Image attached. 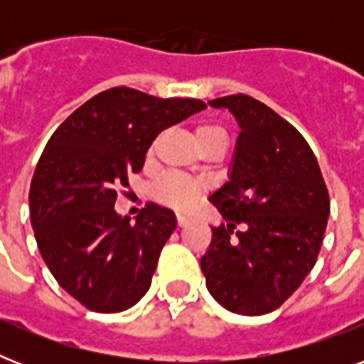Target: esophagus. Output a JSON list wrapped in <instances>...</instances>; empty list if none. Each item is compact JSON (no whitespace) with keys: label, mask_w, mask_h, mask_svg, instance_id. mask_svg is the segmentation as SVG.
I'll return each mask as SVG.
<instances>
[{"label":"esophagus","mask_w":364,"mask_h":364,"mask_svg":"<svg viewBox=\"0 0 364 364\" xmlns=\"http://www.w3.org/2000/svg\"><path fill=\"white\" fill-rule=\"evenodd\" d=\"M176 219H177V227H185V225H187V217L183 215V213H176Z\"/></svg>","instance_id":"esophagus-1"}]
</instances>
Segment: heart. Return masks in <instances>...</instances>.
<instances>
[{
    "mask_svg": "<svg viewBox=\"0 0 364 364\" xmlns=\"http://www.w3.org/2000/svg\"><path fill=\"white\" fill-rule=\"evenodd\" d=\"M194 136H196L198 145H204L208 141L227 143L225 132L215 124H200L194 132ZM198 185L181 176L162 177L153 188L154 198L159 200L160 204L171 205V208H177V210H187L188 205L194 202V198L198 196Z\"/></svg>",
    "mask_w": 364,
    "mask_h": 364,
    "instance_id": "heart-1",
    "label": "heart"
}]
</instances>
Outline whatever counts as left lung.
I'll list each match as a JSON object with an SVG mask.
<instances>
[{"instance_id": "1", "label": "left lung", "mask_w": 364, "mask_h": 364, "mask_svg": "<svg viewBox=\"0 0 364 364\" xmlns=\"http://www.w3.org/2000/svg\"><path fill=\"white\" fill-rule=\"evenodd\" d=\"M236 117L230 179L210 196L225 223L211 227L200 259L205 287L240 316L270 314L314 268L327 228L328 191L311 147L293 124L259 100H211Z\"/></svg>"}]
</instances>
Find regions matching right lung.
I'll return each instance as SVG.
<instances>
[{"label": "right lung", "mask_w": 364, "mask_h": 364, "mask_svg": "<svg viewBox=\"0 0 364 364\" xmlns=\"http://www.w3.org/2000/svg\"><path fill=\"white\" fill-rule=\"evenodd\" d=\"M202 109V100L115 87L85 102L48 139L31 179V227L54 279L88 310L124 311L151 287L176 215L149 202L132 225L115 211L117 191L141 171L160 132Z\"/></svg>", "instance_id": "right-lung-1"}]
</instances>
